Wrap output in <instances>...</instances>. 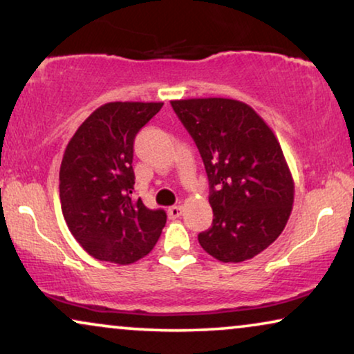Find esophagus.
<instances>
[{"instance_id":"esophagus-1","label":"esophagus","mask_w":354,"mask_h":354,"mask_svg":"<svg viewBox=\"0 0 354 354\" xmlns=\"http://www.w3.org/2000/svg\"><path fill=\"white\" fill-rule=\"evenodd\" d=\"M169 219H177V217L182 216V206H171L167 209Z\"/></svg>"}]
</instances>
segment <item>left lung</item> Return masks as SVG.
<instances>
[{"mask_svg": "<svg viewBox=\"0 0 354 354\" xmlns=\"http://www.w3.org/2000/svg\"><path fill=\"white\" fill-rule=\"evenodd\" d=\"M195 140L209 180L212 227L198 235L222 263H241L272 245L287 225L295 183L272 130L243 101H171Z\"/></svg>", "mask_w": 354, "mask_h": 354, "instance_id": "left-lung-1", "label": "left lung"}]
</instances>
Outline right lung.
Segmentation results:
<instances>
[{
  "label": "right lung",
  "instance_id": "1",
  "mask_svg": "<svg viewBox=\"0 0 354 354\" xmlns=\"http://www.w3.org/2000/svg\"><path fill=\"white\" fill-rule=\"evenodd\" d=\"M164 103L114 101L95 109L67 143L61 209L71 234L95 259L132 264L161 236L166 212L133 200V140Z\"/></svg>",
  "mask_w": 354,
  "mask_h": 354
}]
</instances>
